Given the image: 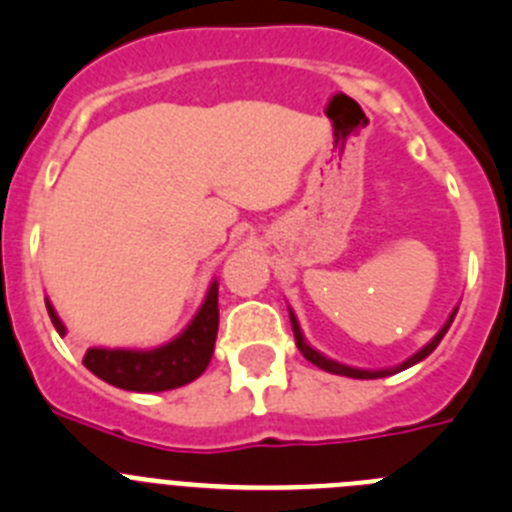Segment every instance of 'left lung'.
I'll use <instances>...</instances> for the list:
<instances>
[{
    "mask_svg": "<svg viewBox=\"0 0 512 512\" xmlns=\"http://www.w3.org/2000/svg\"><path fill=\"white\" fill-rule=\"evenodd\" d=\"M454 315L456 312H451V318H449V323L443 325L441 330H438V336L433 338L431 343H428V346L425 348H420L418 354L415 356H410L408 361H405V364L402 366H397V369H387V372H364V369H351V366H343V364H338V361H333V359H325L323 354H318V351H315V348H310L305 343V338H302V333H300V325H297V320H295V315H289V318H292V330H295V341H297V348H300L302 351V356H305L307 361H312V364L315 366H320V369H325V372H330V374H341V377H354V379H374V377H387V374H395V372H402V369H408V366H413V364H418V361H423L425 356L431 354L433 348L438 346V343H441V338L446 336V330H449V325L454 323Z\"/></svg>",
    "mask_w": 512,
    "mask_h": 512,
    "instance_id": "8db88e82",
    "label": "left lung"
}]
</instances>
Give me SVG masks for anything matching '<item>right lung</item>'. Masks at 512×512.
I'll return each mask as SVG.
<instances>
[{"mask_svg":"<svg viewBox=\"0 0 512 512\" xmlns=\"http://www.w3.org/2000/svg\"><path fill=\"white\" fill-rule=\"evenodd\" d=\"M48 305V302H45ZM58 333H66L63 323L48 305ZM217 284L207 292L205 305L194 315L182 336L153 351H120V348H89L84 366L107 384L130 392H164L189 384L207 369L217 338Z\"/></svg>","mask_w":512,"mask_h":512,"instance_id":"obj_1","label":"right lung"}]
</instances>
